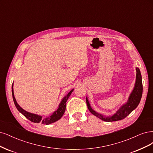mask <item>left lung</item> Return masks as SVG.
I'll use <instances>...</instances> for the list:
<instances>
[{"instance_id":"left-lung-1","label":"left lung","mask_w":153,"mask_h":153,"mask_svg":"<svg viewBox=\"0 0 153 153\" xmlns=\"http://www.w3.org/2000/svg\"><path fill=\"white\" fill-rule=\"evenodd\" d=\"M136 81L134 90L128 98L127 102L125 104H123L119 109H118L114 114L110 116H105L100 113H98L93 110L90 106V102L88 100V98H86V103L88 109L90 111L91 114L95 115V116L100 118V120L107 121V122H112V121H117L124 119L127 116H128L130 113L134 111L135 108L139 104L140 101L142 98V76L140 71L139 68H136Z\"/></svg>"}]
</instances>
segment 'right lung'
Segmentation results:
<instances>
[{
    "label": "right lung",
    "mask_w": 153,
    "mask_h": 153,
    "mask_svg": "<svg viewBox=\"0 0 153 153\" xmlns=\"http://www.w3.org/2000/svg\"><path fill=\"white\" fill-rule=\"evenodd\" d=\"M73 90H74V89L72 90L69 93H68L66 96L63 97L60 103L59 104L58 109L56 111L54 112L50 116H48L47 117H42L41 116H39V115H37L36 114H32V113L28 112L26 111H25L18 105V103H17V102L16 100V98H15V97H14V95L13 84L12 85V95H13V101L14 103V105H15L16 109L18 110V111L20 112L24 116H25L27 119L30 120V121L36 123H42V124H44V125L51 124V123H53L54 122L57 121L62 117V116L64 114V112H65V111L66 102L68 100V97H69L70 95H71V93H72Z\"/></svg>",
    "instance_id": "1"
}]
</instances>
